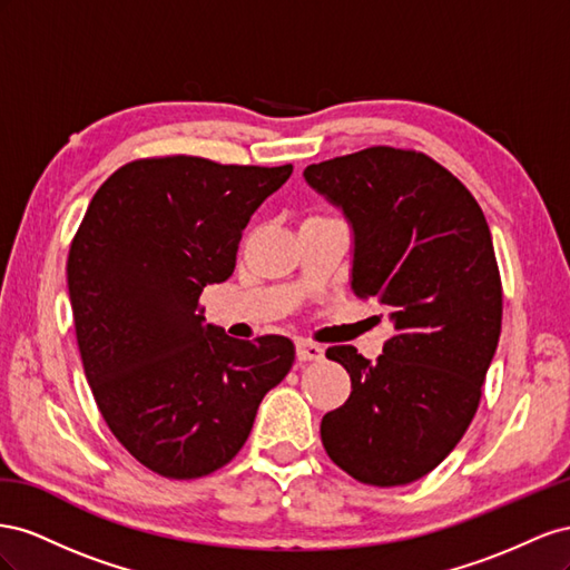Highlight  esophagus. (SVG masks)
I'll list each match as a JSON object with an SVG mask.
<instances>
[{
  "mask_svg": "<svg viewBox=\"0 0 570 570\" xmlns=\"http://www.w3.org/2000/svg\"><path fill=\"white\" fill-rule=\"evenodd\" d=\"M296 355H298V361H303V363L320 361V357L324 355V348L320 344H313V341H307V338H298L296 341Z\"/></svg>",
  "mask_w": 570,
  "mask_h": 570,
  "instance_id": "1",
  "label": "esophagus"
}]
</instances>
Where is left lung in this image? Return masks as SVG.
Instances as JSON below:
<instances>
[{"mask_svg": "<svg viewBox=\"0 0 570 570\" xmlns=\"http://www.w3.org/2000/svg\"><path fill=\"white\" fill-rule=\"evenodd\" d=\"M303 176L351 226L353 294L386 307L394 330L377 363L327 348L351 396L322 417V444L365 484L415 482L461 442L499 344L490 226L459 178L422 153L370 148Z\"/></svg>", "mask_w": 570, "mask_h": 570, "instance_id": "left-lung-1", "label": "left lung"}]
</instances>
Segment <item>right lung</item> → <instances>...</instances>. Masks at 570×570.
<instances>
[{
  "label": "right lung",
  "mask_w": 570,
  "mask_h": 570,
  "mask_svg": "<svg viewBox=\"0 0 570 570\" xmlns=\"http://www.w3.org/2000/svg\"><path fill=\"white\" fill-rule=\"evenodd\" d=\"M291 171L140 159L107 178L80 222L67 282L86 380L111 434L159 475L190 480L229 463L294 365L286 336L238 341L198 311Z\"/></svg>",
  "instance_id": "1"
}]
</instances>
